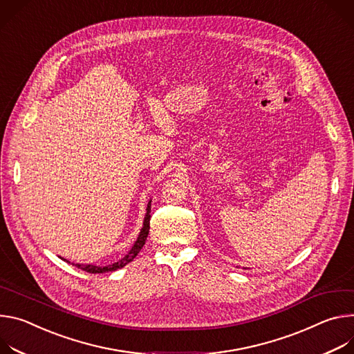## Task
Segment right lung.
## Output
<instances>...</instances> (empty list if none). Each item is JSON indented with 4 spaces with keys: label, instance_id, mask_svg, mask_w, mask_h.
Segmentation results:
<instances>
[{
    "label": "right lung",
    "instance_id": "1",
    "mask_svg": "<svg viewBox=\"0 0 354 354\" xmlns=\"http://www.w3.org/2000/svg\"><path fill=\"white\" fill-rule=\"evenodd\" d=\"M150 205H151V200L149 201L147 204V208H146V215H145V221H143V226L140 229V233L139 236L136 239V242L133 243L132 249L128 252L127 256H124L121 260H118L112 264H108V266H94V264H80V263H71L73 266H75L77 268H80L83 271H87V272H91V274H97V272H108V271H115L118 268H122L124 266H127L128 263H131L136 256L138 253L142 250V248L145 246L146 243V239H147V234H149V229H150ZM64 261L70 263L68 260L63 259Z\"/></svg>",
    "mask_w": 354,
    "mask_h": 354
}]
</instances>
